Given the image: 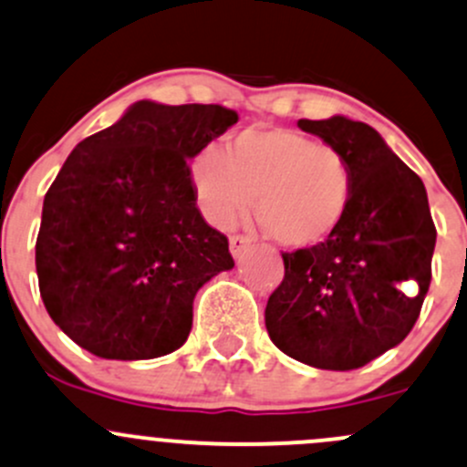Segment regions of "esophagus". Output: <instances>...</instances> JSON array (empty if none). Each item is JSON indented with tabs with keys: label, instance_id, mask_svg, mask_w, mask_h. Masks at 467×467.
I'll return each instance as SVG.
<instances>
[{
	"label": "esophagus",
	"instance_id": "esophagus-1",
	"mask_svg": "<svg viewBox=\"0 0 467 467\" xmlns=\"http://www.w3.org/2000/svg\"><path fill=\"white\" fill-rule=\"evenodd\" d=\"M248 248H250V239L246 234H233V237H230V253H233L234 259L242 257Z\"/></svg>",
	"mask_w": 467,
	"mask_h": 467
}]
</instances>
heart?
<instances>
[{
    "mask_svg": "<svg viewBox=\"0 0 467 467\" xmlns=\"http://www.w3.org/2000/svg\"><path fill=\"white\" fill-rule=\"evenodd\" d=\"M190 179L201 214L230 228L254 214L279 246H320L349 213L356 176L345 151L284 127L246 130L225 151L205 147L192 159Z\"/></svg>",
    "mask_w": 467,
    "mask_h": 467,
    "instance_id": "heart-1",
    "label": "heart"
}]
</instances>
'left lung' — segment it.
<instances>
[{"label":"left lung","instance_id":"left-lung-1","mask_svg":"<svg viewBox=\"0 0 467 467\" xmlns=\"http://www.w3.org/2000/svg\"><path fill=\"white\" fill-rule=\"evenodd\" d=\"M351 161L349 213L320 246L282 253L284 279L266 304L279 351L317 369L349 371L400 345L431 279L436 228L416 171L365 122L297 120Z\"/></svg>","mask_w":467,"mask_h":467}]
</instances>
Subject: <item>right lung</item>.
<instances>
[{"instance_id": "1", "label": "right lung", "mask_w": 467, "mask_h": 467, "mask_svg": "<svg viewBox=\"0 0 467 467\" xmlns=\"http://www.w3.org/2000/svg\"><path fill=\"white\" fill-rule=\"evenodd\" d=\"M237 120L221 105L140 100L68 154L44 196L36 268L48 316L82 349L150 360L188 340L196 291L234 266L188 161Z\"/></svg>"}]
</instances>
